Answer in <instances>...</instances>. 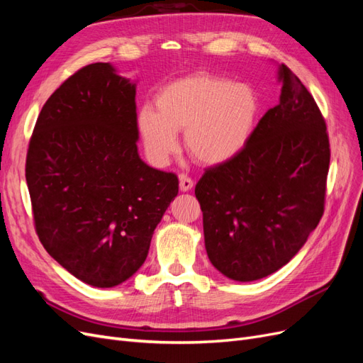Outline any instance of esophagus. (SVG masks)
Returning a JSON list of instances; mask_svg holds the SVG:
<instances>
[{
    "mask_svg": "<svg viewBox=\"0 0 363 363\" xmlns=\"http://www.w3.org/2000/svg\"><path fill=\"white\" fill-rule=\"evenodd\" d=\"M179 182H180V191L182 192H189L191 189H192V186H194V182H192V179H189L188 175H184V174H180L179 175Z\"/></svg>",
    "mask_w": 363,
    "mask_h": 363,
    "instance_id": "1",
    "label": "esophagus"
}]
</instances>
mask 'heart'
<instances>
[{"mask_svg": "<svg viewBox=\"0 0 363 363\" xmlns=\"http://www.w3.org/2000/svg\"><path fill=\"white\" fill-rule=\"evenodd\" d=\"M156 111L144 106L136 127L148 160L167 167L179 151L184 131L188 155L204 167H223L245 150L260 111L256 91L225 77L196 72L164 84Z\"/></svg>", "mask_w": 363, "mask_h": 363, "instance_id": "b5f03b06", "label": "heart"}]
</instances>
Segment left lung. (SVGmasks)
Returning a JSON list of instances; mask_svg holds the SVG:
<instances>
[{"mask_svg": "<svg viewBox=\"0 0 363 363\" xmlns=\"http://www.w3.org/2000/svg\"><path fill=\"white\" fill-rule=\"evenodd\" d=\"M280 100L240 155L206 169L195 186L208 260L236 281L276 272L300 251L324 213L330 145L313 96L279 65Z\"/></svg>", "mask_w": 363, "mask_h": 363, "instance_id": "left-lung-1", "label": "left lung"}]
</instances>
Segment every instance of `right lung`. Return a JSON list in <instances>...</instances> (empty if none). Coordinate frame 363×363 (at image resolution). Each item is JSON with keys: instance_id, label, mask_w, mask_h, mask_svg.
<instances>
[{"instance_id": "right-lung-1", "label": "right lung", "mask_w": 363, "mask_h": 363, "mask_svg": "<svg viewBox=\"0 0 363 363\" xmlns=\"http://www.w3.org/2000/svg\"><path fill=\"white\" fill-rule=\"evenodd\" d=\"M136 83L111 63L77 71L43 104L26 179L36 232L74 277L113 288L144 265L151 238L179 194L172 172L138 152Z\"/></svg>"}]
</instances>
